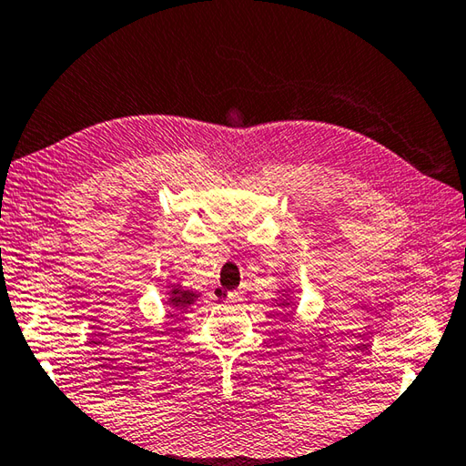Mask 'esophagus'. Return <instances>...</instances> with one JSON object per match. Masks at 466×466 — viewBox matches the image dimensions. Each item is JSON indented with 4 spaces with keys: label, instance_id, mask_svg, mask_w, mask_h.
<instances>
[{
    "label": "esophagus",
    "instance_id": "obj_1",
    "mask_svg": "<svg viewBox=\"0 0 466 466\" xmlns=\"http://www.w3.org/2000/svg\"><path fill=\"white\" fill-rule=\"evenodd\" d=\"M228 303H242L244 300V290H230V293L226 295Z\"/></svg>",
    "mask_w": 466,
    "mask_h": 466
}]
</instances>
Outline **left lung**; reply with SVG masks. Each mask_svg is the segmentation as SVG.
Segmentation results:
<instances>
[{"label": "left lung", "instance_id": "8db88e82", "mask_svg": "<svg viewBox=\"0 0 466 466\" xmlns=\"http://www.w3.org/2000/svg\"><path fill=\"white\" fill-rule=\"evenodd\" d=\"M275 309L282 313H293L295 311V289L285 285L282 289H279V297L275 299Z\"/></svg>", "mask_w": 466, "mask_h": 466}]
</instances>
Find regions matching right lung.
Returning <instances> with one entry per match:
<instances>
[{
  "mask_svg": "<svg viewBox=\"0 0 466 466\" xmlns=\"http://www.w3.org/2000/svg\"><path fill=\"white\" fill-rule=\"evenodd\" d=\"M199 297H202L199 290L187 289L181 285V282H171L169 289L166 290V305L169 307V313L187 311V309L194 305Z\"/></svg>",
  "mask_w": 466,
  "mask_h": 466,
  "instance_id": "1",
  "label": "right lung"
}]
</instances>
